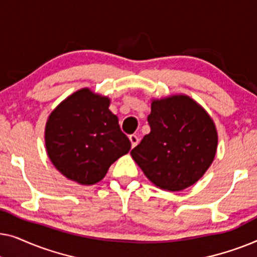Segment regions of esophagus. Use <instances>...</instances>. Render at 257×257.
<instances>
[{
    "label": "esophagus",
    "instance_id": "34e87169",
    "mask_svg": "<svg viewBox=\"0 0 257 257\" xmlns=\"http://www.w3.org/2000/svg\"><path fill=\"white\" fill-rule=\"evenodd\" d=\"M128 139H130V142H131L132 149H133V147H136L137 145H138V143H139V137L138 136L131 135V136L128 137Z\"/></svg>",
    "mask_w": 257,
    "mask_h": 257
}]
</instances>
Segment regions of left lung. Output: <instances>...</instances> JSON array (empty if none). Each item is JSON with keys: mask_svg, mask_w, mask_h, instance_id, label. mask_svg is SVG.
<instances>
[{"mask_svg": "<svg viewBox=\"0 0 257 257\" xmlns=\"http://www.w3.org/2000/svg\"><path fill=\"white\" fill-rule=\"evenodd\" d=\"M151 132L131 151L158 188L179 192L202 178L217 149V131L201 105L186 94L151 100Z\"/></svg>", "mask_w": 257, "mask_h": 257, "instance_id": "8db88e82", "label": "left lung"}]
</instances>
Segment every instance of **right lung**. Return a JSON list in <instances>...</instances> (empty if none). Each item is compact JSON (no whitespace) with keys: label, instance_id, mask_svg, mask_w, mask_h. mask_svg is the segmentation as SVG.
<instances>
[{"label":"right lung","instance_id":"1","mask_svg":"<svg viewBox=\"0 0 257 257\" xmlns=\"http://www.w3.org/2000/svg\"><path fill=\"white\" fill-rule=\"evenodd\" d=\"M108 106L110 98L84 87L66 97L49 115L45 150L56 170L69 180L97 184L131 149Z\"/></svg>","mask_w":257,"mask_h":257}]
</instances>
